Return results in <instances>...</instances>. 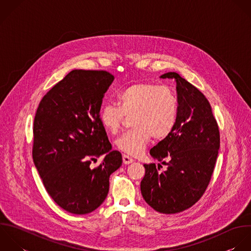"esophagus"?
<instances>
[{"label":"esophagus","instance_id":"1","mask_svg":"<svg viewBox=\"0 0 251 251\" xmlns=\"http://www.w3.org/2000/svg\"><path fill=\"white\" fill-rule=\"evenodd\" d=\"M122 159H123V163L124 164H130V163H132L134 161V159L132 157H130L129 155H126V154H123Z\"/></svg>","mask_w":251,"mask_h":251}]
</instances>
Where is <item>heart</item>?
I'll list each match as a JSON object with an SVG mask.
<instances>
[{
  "instance_id": "heart-1",
  "label": "heart",
  "mask_w": 251,
  "mask_h": 251,
  "mask_svg": "<svg viewBox=\"0 0 251 251\" xmlns=\"http://www.w3.org/2000/svg\"><path fill=\"white\" fill-rule=\"evenodd\" d=\"M118 105L105 103L100 111L102 126L111 134L120 129L125 116H133V130L121 135L116 147L130 155H139L151 142L166 139L178 118V100L167 86L150 82L133 83L117 94Z\"/></svg>"
}]
</instances>
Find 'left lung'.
<instances>
[{
	"label": "left lung",
	"instance_id": "obj_1",
	"mask_svg": "<svg viewBox=\"0 0 251 251\" xmlns=\"http://www.w3.org/2000/svg\"><path fill=\"white\" fill-rule=\"evenodd\" d=\"M160 77L176 81L178 118L172 133L150 151L167 169L160 173L155 163L145 164L141 192L157 212L175 214L203 196L218 156L220 133L210 103L198 88L176 72Z\"/></svg>",
	"mask_w": 251,
	"mask_h": 251
}]
</instances>
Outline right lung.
Segmentation results:
<instances>
[{
  "label": "right lung",
  "instance_id": "right-lung-1",
  "mask_svg": "<svg viewBox=\"0 0 251 251\" xmlns=\"http://www.w3.org/2000/svg\"><path fill=\"white\" fill-rule=\"evenodd\" d=\"M113 80L104 70H72L43 97L35 114L34 164L53 201L72 214L96 210L108 194L109 176L122 164L100 119ZM102 154L103 162L92 169L91 160Z\"/></svg>",
  "mask_w": 251,
  "mask_h": 251
}]
</instances>
